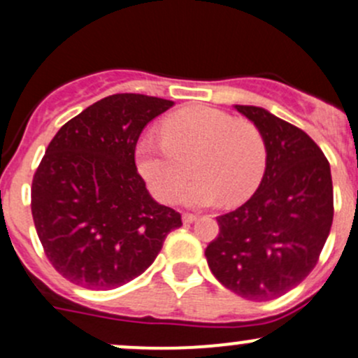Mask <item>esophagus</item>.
Masks as SVG:
<instances>
[{
    "instance_id": "1",
    "label": "esophagus",
    "mask_w": 358,
    "mask_h": 358,
    "mask_svg": "<svg viewBox=\"0 0 358 358\" xmlns=\"http://www.w3.org/2000/svg\"><path fill=\"white\" fill-rule=\"evenodd\" d=\"M182 222L185 223V225H190V223L197 222V216H196V215H189V213H185V215L182 216Z\"/></svg>"
}]
</instances>
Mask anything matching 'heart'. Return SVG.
<instances>
[{
	"label": "heart",
	"instance_id": "1",
	"mask_svg": "<svg viewBox=\"0 0 358 358\" xmlns=\"http://www.w3.org/2000/svg\"><path fill=\"white\" fill-rule=\"evenodd\" d=\"M161 133L162 140L143 136L136 145L140 175L161 202L178 197L190 164L197 178L182 197L190 208L241 204L258 190L268 152L255 122L211 106H190L166 117Z\"/></svg>",
	"mask_w": 358,
	"mask_h": 358
}]
</instances>
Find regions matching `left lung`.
<instances>
[{
	"instance_id": "8db88e82",
	"label": "left lung",
	"mask_w": 358,
	"mask_h": 358,
	"mask_svg": "<svg viewBox=\"0 0 358 358\" xmlns=\"http://www.w3.org/2000/svg\"><path fill=\"white\" fill-rule=\"evenodd\" d=\"M234 107L265 136L266 169L251 199L216 218L220 234L204 255L227 289L266 301L317 265L333 225L331 166L303 129L263 107Z\"/></svg>"
}]
</instances>
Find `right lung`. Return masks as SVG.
Here are the masks:
<instances>
[{
    "label": "right lung",
    "instance_id": "right-lung-1",
    "mask_svg": "<svg viewBox=\"0 0 358 358\" xmlns=\"http://www.w3.org/2000/svg\"><path fill=\"white\" fill-rule=\"evenodd\" d=\"M175 102L138 93L99 100L59 129L32 180L36 232L57 272L76 286L114 289L145 272L182 227L136 171L140 133Z\"/></svg>",
    "mask_w": 358,
    "mask_h": 358
}]
</instances>
